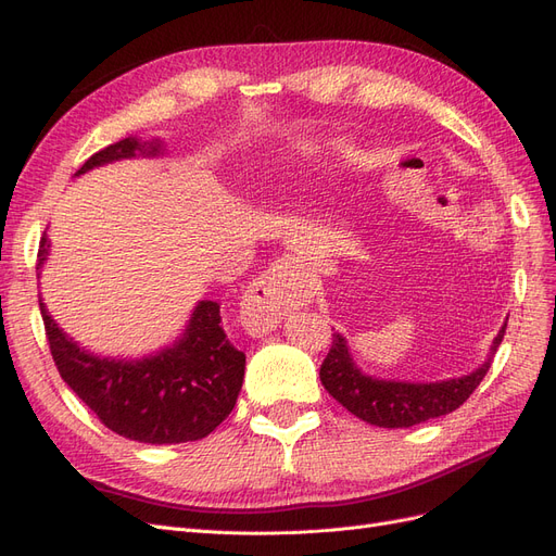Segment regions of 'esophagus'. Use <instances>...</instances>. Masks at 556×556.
Segmentation results:
<instances>
[{"mask_svg":"<svg viewBox=\"0 0 556 556\" xmlns=\"http://www.w3.org/2000/svg\"><path fill=\"white\" fill-rule=\"evenodd\" d=\"M305 294L303 266L292 260H276L251 287L241 301V327L251 336H266L280 319L301 303Z\"/></svg>","mask_w":556,"mask_h":556,"instance_id":"obj_1","label":"esophagus"}]
</instances>
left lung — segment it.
Here are the masks:
<instances>
[{
    "mask_svg": "<svg viewBox=\"0 0 556 556\" xmlns=\"http://www.w3.org/2000/svg\"><path fill=\"white\" fill-rule=\"evenodd\" d=\"M504 333L506 324L492 340L488 358L473 372L444 381H395L370 377L354 363L344 336L333 333V344L321 363L319 379L321 387L344 409L366 420V424L379 428H412L426 424L430 418L451 414L463 405L488 375Z\"/></svg>",
    "mask_w": 556,
    "mask_h": 556,
    "instance_id": "8db88e82",
    "label": "left lung"
}]
</instances>
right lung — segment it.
<instances>
[{
	"label": "right lung",
	"mask_w": 556,
	"mask_h": 556,
	"mask_svg": "<svg viewBox=\"0 0 556 556\" xmlns=\"http://www.w3.org/2000/svg\"><path fill=\"white\" fill-rule=\"evenodd\" d=\"M159 154H163L161 140L126 138L93 154L75 177L114 161ZM48 255L50 241L43 235L38 276ZM38 305L56 370L112 432L156 446L198 442L235 409L245 354L227 340L216 301H198L184 333L142 358H112L83 350L56 327L43 299Z\"/></svg>",
	"instance_id": "right-lung-1"
}]
</instances>
